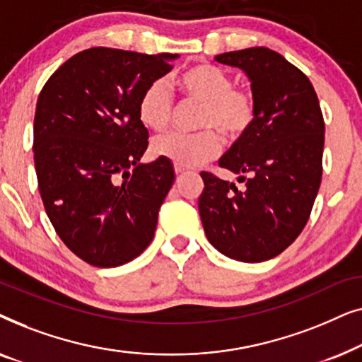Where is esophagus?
I'll use <instances>...</instances> for the list:
<instances>
[{"mask_svg":"<svg viewBox=\"0 0 362 362\" xmlns=\"http://www.w3.org/2000/svg\"><path fill=\"white\" fill-rule=\"evenodd\" d=\"M175 173H176V175H182V173H186V168L175 166Z\"/></svg>","mask_w":362,"mask_h":362,"instance_id":"1","label":"esophagus"}]
</instances>
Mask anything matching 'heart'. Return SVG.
I'll return each instance as SVG.
<instances>
[{"label":"heart","mask_w":362,"mask_h":362,"mask_svg":"<svg viewBox=\"0 0 362 362\" xmlns=\"http://www.w3.org/2000/svg\"><path fill=\"white\" fill-rule=\"evenodd\" d=\"M182 98L201 105L197 113V133H170L153 143L156 158L171 161L175 166L196 168L214 160L221 151V135L239 140L257 120V98L254 92L235 87L234 78L224 69L212 64H197L186 69L176 78ZM138 118L148 130L161 133L171 125L176 105L170 87L158 78L151 82L138 100Z\"/></svg>","instance_id":"obj_1"}]
</instances>
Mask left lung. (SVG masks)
Returning <instances> with one entry per match:
<instances>
[{"label":"left lung","instance_id":"8db88e82","mask_svg":"<svg viewBox=\"0 0 362 362\" xmlns=\"http://www.w3.org/2000/svg\"><path fill=\"white\" fill-rule=\"evenodd\" d=\"M216 61L249 76L259 112L219 160L245 189L202 171L201 221L224 255L264 262L293 244L310 219L323 175V113L310 78L272 49L224 52Z\"/></svg>","mask_w":362,"mask_h":362}]
</instances>
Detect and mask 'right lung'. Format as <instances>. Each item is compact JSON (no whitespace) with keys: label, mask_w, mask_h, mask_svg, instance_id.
<instances>
[{"label":"right lung","mask_w":362,"mask_h":362,"mask_svg":"<svg viewBox=\"0 0 362 362\" xmlns=\"http://www.w3.org/2000/svg\"><path fill=\"white\" fill-rule=\"evenodd\" d=\"M176 57L86 49L39 93L33 150L44 209L64 244L93 267L127 264L155 235L175 170L161 158L140 163L148 130L136 108Z\"/></svg>","instance_id":"add662e5"}]
</instances>
